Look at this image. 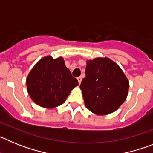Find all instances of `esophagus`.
Instances as JSON below:
<instances>
[{
    "label": "esophagus",
    "mask_w": 153,
    "mask_h": 153,
    "mask_svg": "<svg viewBox=\"0 0 153 153\" xmlns=\"http://www.w3.org/2000/svg\"><path fill=\"white\" fill-rule=\"evenodd\" d=\"M77 80H78V83H79V84H80L81 81H82V77H81V76L77 77Z\"/></svg>",
    "instance_id": "34e87169"
}]
</instances>
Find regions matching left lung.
<instances>
[{"label": "left lung", "instance_id": "8db88e82", "mask_svg": "<svg viewBox=\"0 0 153 153\" xmlns=\"http://www.w3.org/2000/svg\"><path fill=\"white\" fill-rule=\"evenodd\" d=\"M79 87L90 111L108 115L126 100L129 83L117 63L108 57H97L86 61V77Z\"/></svg>", "mask_w": 153, "mask_h": 153}]
</instances>
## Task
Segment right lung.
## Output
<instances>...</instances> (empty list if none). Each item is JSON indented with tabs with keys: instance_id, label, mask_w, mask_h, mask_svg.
I'll list each match as a JSON object with an SVG mask.
<instances>
[{
	"instance_id": "add662e5",
	"label": "right lung",
	"mask_w": 153,
	"mask_h": 153,
	"mask_svg": "<svg viewBox=\"0 0 153 153\" xmlns=\"http://www.w3.org/2000/svg\"><path fill=\"white\" fill-rule=\"evenodd\" d=\"M27 93L32 100L41 107L53 109L66 101L70 91L78 86L62 56L41 58L28 74Z\"/></svg>"
}]
</instances>
